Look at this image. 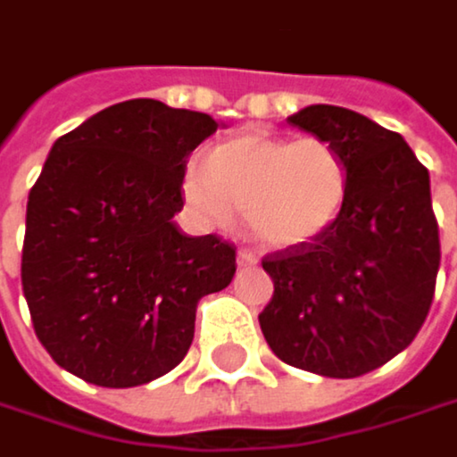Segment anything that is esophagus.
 I'll return each instance as SVG.
<instances>
[{"mask_svg": "<svg viewBox=\"0 0 457 457\" xmlns=\"http://www.w3.org/2000/svg\"><path fill=\"white\" fill-rule=\"evenodd\" d=\"M256 262H259V256H256L253 251H245V248L237 251V264H240V267H253Z\"/></svg>", "mask_w": 457, "mask_h": 457, "instance_id": "34e87169", "label": "esophagus"}]
</instances>
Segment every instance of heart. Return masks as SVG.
Here are the masks:
<instances>
[{
	"label": "heart",
	"instance_id": "heart-1",
	"mask_svg": "<svg viewBox=\"0 0 457 457\" xmlns=\"http://www.w3.org/2000/svg\"><path fill=\"white\" fill-rule=\"evenodd\" d=\"M346 163L320 137L240 132L217 142L182 177L185 206L201 225L229 228L235 209H243L248 229L278 248L328 232L346 206Z\"/></svg>",
	"mask_w": 457,
	"mask_h": 457
}]
</instances>
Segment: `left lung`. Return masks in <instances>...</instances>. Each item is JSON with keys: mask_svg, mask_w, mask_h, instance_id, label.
I'll return each instance as SVG.
<instances>
[{"mask_svg": "<svg viewBox=\"0 0 457 457\" xmlns=\"http://www.w3.org/2000/svg\"><path fill=\"white\" fill-rule=\"evenodd\" d=\"M288 124L338 150L349 193L328 232L262 259L275 294L259 325L283 362L354 378L408 349L428 315L439 270L428 171L397 132L354 111L310 105Z\"/></svg>", "mask_w": 457, "mask_h": 457, "instance_id": "1", "label": "left lung"}]
</instances>
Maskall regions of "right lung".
Segmentation results:
<instances>
[{
    "label": "right lung",
    "mask_w": 457,
    "mask_h": 457,
    "mask_svg": "<svg viewBox=\"0 0 457 457\" xmlns=\"http://www.w3.org/2000/svg\"><path fill=\"white\" fill-rule=\"evenodd\" d=\"M217 129L198 111L127 100L52 145L29 193L21 278L68 373L127 389L185 360L198 302L235 275L232 243L171 222L187 158Z\"/></svg>",
    "instance_id": "add662e5"
}]
</instances>
